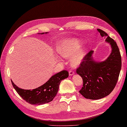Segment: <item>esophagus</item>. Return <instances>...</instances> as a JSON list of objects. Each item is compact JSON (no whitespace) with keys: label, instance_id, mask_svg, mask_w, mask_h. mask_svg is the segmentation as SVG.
I'll use <instances>...</instances> for the list:
<instances>
[{"label":"esophagus","instance_id":"1","mask_svg":"<svg viewBox=\"0 0 127 127\" xmlns=\"http://www.w3.org/2000/svg\"><path fill=\"white\" fill-rule=\"evenodd\" d=\"M69 75H70V76H72V75H73V74H74V72H73V71H72V70H69Z\"/></svg>","mask_w":127,"mask_h":127}]
</instances>
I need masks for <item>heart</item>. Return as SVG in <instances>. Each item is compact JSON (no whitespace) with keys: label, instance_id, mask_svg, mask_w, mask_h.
<instances>
[{"label":"heart","instance_id":"1","mask_svg":"<svg viewBox=\"0 0 127 127\" xmlns=\"http://www.w3.org/2000/svg\"><path fill=\"white\" fill-rule=\"evenodd\" d=\"M81 46L82 42L79 39L67 38L58 43L57 50L59 54L64 58H69L74 54L71 59V64L73 67H76L81 63L87 53L86 48H80Z\"/></svg>","mask_w":127,"mask_h":127}]
</instances>
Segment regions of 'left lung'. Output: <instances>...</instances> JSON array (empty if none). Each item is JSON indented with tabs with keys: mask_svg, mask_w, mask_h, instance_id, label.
I'll use <instances>...</instances> for the list:
<instances>
[{
	"mask_svg": "<svg viewBox=\"0 0 127 127\" xmlns=\"http://www.w3.org/2000/svg\"><path fill=\"white\" fill-rule=\"evenodd\" d=\"M97 31L102 37H106V41L110 44L112 53L105 61L99 62L93 60L94 51L91 50L76 69L83 81L80 93L84 98L93 100L103 98L112 93L121 68V57L117 43L103 31Z\"/></svg>",
	"mask_w": 127,
	"mask_h": 127,
	"instance_id": "left-lung-1",
	"label": "left lung"
}]
</instances>
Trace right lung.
Returning <instances> with one entry per match:
<instances>
[{
  "label": "right lung",
  "instance_id": "1",
  "mask_svg": "<svg viewBox=\"0 0 127 127\" xmlns=\"http://www.w3.org/2000/svg\"><path fill=\"white\" fill-rule=\"evenodd\" d=\"M44 33L47 32L40 34ZM68 76V72L64 70L53 75L42 86L32 90L22 89L18 87L12 81L11 83L15 91L24 100L31 105H40L53 100L58 93L61 81Z\"/></svg>",
  "mask_w": 127,
  "mask_h": 127
}]
</instances>
